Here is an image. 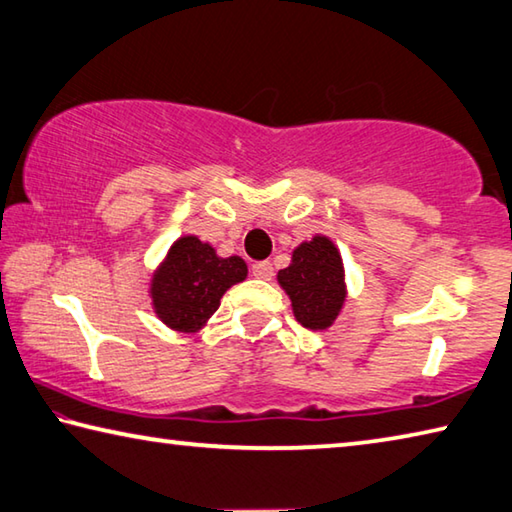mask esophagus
<instances>
[{
    "instance_id": "1",
    "label": "esophagus",
    "mask_w": 512,
    "mask_h": 512,
    "mask_svg": "<svg viewBox=\"0 0 512 512\" xmlns=\"http://www.w3.org/2000/svg\"><path fill=\"white\" fill-rule=\"evenodd\" d=\"M250 273H253V277H257V280H271L273 266H271V262H255L253 266H250Z\"/></svg>"
}]
</instances>
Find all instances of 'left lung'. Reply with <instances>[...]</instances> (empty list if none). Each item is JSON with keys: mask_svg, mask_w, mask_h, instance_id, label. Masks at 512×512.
<instances>
[{"mask_svg": "<svg viewBox=\"0 0 512 512\" xmlns=\"http://www.w3.org/2000/svg\"><path fill=\"white\" fill-rule=\"evenodd\" d=\"M277 284L289 296L298 323L314 332L332 327L348 298L343 257L325 235L293 248L291 264L277 271Z\"/></svg>", "mask_w": 512, "mask_h": 512, "instance_id": "obj_1", "label": "left lung"}]
</instances>
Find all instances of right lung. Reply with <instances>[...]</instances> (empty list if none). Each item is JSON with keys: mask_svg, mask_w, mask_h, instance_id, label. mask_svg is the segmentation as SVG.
Here are the masks:
<instances>
[{"mask_svg": "<svg viewBox=\"0 0 512 512\" xmlns=\"http://www.w3.org/2000/svg\"><path fill=\"white\" fill-rule=\"evenodd\" d=\"M246 277L248 266L239 255L221 257L207 241L183 235L151 273V307L173 332L194 334L219 309L223 293Z\"/></svg>", "mask_w": 512, "mask_h": 512, "instance_id": "1", "label": "right lung"}]
</instances>
